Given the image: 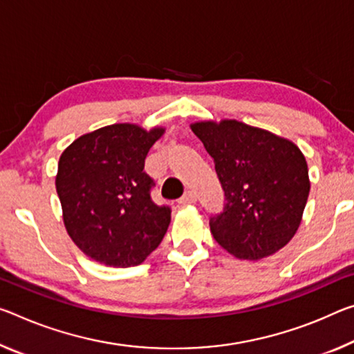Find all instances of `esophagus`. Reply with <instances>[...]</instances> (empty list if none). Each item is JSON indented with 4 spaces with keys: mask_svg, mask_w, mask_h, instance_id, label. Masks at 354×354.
Returning <instances> with one entry per match:
<instances>
[{
    "mask_svg": "<svg viewBox=\"0 0 354 354\" xmlns=\"http://www.w3.org/2000/svg\"><path fill=\"white\" fill-rule=\"evenodd\" d=\"M195 201H197V195H195V192H192V190H187V192L179 198V203L181 205H192Z\"/></svg>",
    "mask_w": 354,
    "mask_h": 354,
    "instance_id": "1",
    "label": "esophagus"
}]
</instances>
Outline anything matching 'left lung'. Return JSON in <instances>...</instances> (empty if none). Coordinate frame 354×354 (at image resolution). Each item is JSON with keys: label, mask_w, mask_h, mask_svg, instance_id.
<instances>
[{"label": "left lung", "mask_w": 354, "mask_h": 354, "mask_svg": "<svg viewBox=\"0 0 354 354\" xmlns=\"http://www.w3.org/2000/svg\"><path fill=\"white\" fill-rule=\"evenodd\" d=\"M216 162L227 203L209 218L218 244L241 260H260L290 243L308 198L306 157L287 138L225 120L195 122Z\"/></svg>", "instance_id": "left-lung-1"}]
</instances>
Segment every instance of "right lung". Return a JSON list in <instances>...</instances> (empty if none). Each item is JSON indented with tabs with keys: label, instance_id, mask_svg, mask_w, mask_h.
<instances>
[{
	"label": "right lung",
	"instance_id": "obj_1",
	"mask_svg": "<svg viewBox=\"0 0 354 354\" xmlns=\"http://www.w3.org/2000/svg\"><path fill=\"white\" fill-rule=\"evenodd\" d=\"M164 129L111 124L77 138L59 157L56 192L64 225L83 254L113 268L137 266L157 249L171 209L151 198L145 168Z\"/></svg>",
	"mask_w": 354,
	"mask_h": 354
}]
</instances>
